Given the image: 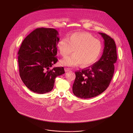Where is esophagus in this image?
<instances>
[{
  "mask_svg": "<svg viewBox=\"0 0 133 133\" xmlns=\"http://www.w3.org/2000/svg\"><path fill=\"white\" fill-rule=\"evenodd\" d=\"M64 70H65V71L66 72H69L70 71H71V70L69 68H66V67H65V68H64Z\"/></svg>",
  "mask_w": 133,
  "mask_h": 133,
  "instance_id": "esophagus-1",
  "label": "esophagus"
}]
</instances>
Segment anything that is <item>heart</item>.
Returning <instances> with one entry per match:
<instances>
[{"label":"heart","instance_id":"heart-1","mask_svg":"<svg viewBox=\"0 0 133 133\" xmlns=\"http://www.w3.org/2000/svg\"><path fill=\"white\" fill-rule=\"evenodd\" d=\"M60 55L66 57L73 50V55L60 61L64 66L75 67L81 64L87 67L94 63L101 54L102 45L100 41L86 32H75L57 43Z\"/></svg>","mask_w":133,"mask_h":133}]
</instances>
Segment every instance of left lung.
Segmentation results:
<instances>
[{
  "label": "left lung",
  "mask_w": 133,
  "mask_h": 133,
  "mask_svg": "<svg viewBox=\"0 0 133 133\" xmlns=\"http://www.w3.org/2000/svg\"><path fill=\"white\" fill-rule=\"evenodd\" d=\"M99 33L104 40L100 59L87 68L75 72L73 92L81 98H90L103 93L109 87L114 73V64L117 58L115 41L105 33Z\"/></svg>",
  "instance_id": "8db88e82"
}]
</instances>
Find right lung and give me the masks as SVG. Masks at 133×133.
<instances>
[{
  "instance_id": "add662e5",
  "label": "right lung",
  "mask_w": 133,
  "mask_h": 133,
  "mask_svg": "<svg viewBox=\"0 0 133 133\" xmlns=\"http://www.w3.org/2000/svg\"><path fill=\"white\" fill-rule=\"evenodd\" d=\"M58 32L54 28H39L24 39L18 52L19 72L24 84L32 91H51L55 78L65 73L64 68L54 67L57 62Z\"/></svg>"
}]
</instances>
